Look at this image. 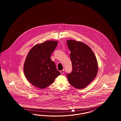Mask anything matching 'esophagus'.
I'll list each match as a JSON object with an SVG mask.
<instances>
[{
    "label": "esophagus",
    "mask_w": 121,
    "mask_h": 121,
    "mask_svg": "<svg viewBox=\"0 0 121 121\" xmlns=\"http://www.w3.org/2000/svg\"><path fill=\"white\" fill-rule=\"evenodd\" d=\"M60 73H61V74H63V73H64V70H61L60 71Z\"/></svg>",
    "instance_id": "obj_1"
}]
</instances>
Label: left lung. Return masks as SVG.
<instances>
[{
    "label": "left lung",
    "mask_w": 121,
    "mask_h": 121,
    "mask_svg": "<svg viewBox=\"0 0 121 121\" xmlns=\"http://www.w3.org/2000/svg\"><path fill=\"white\" fill-rule=\"evenodd\" d=\"M70 53L72 71L67 74L70 84L82 89L88 86L96 76L98 63L91 49L84 43L74 40L66 41Z\"/></svg>",
    "instance_id": "obj_1"
}]
</instances>
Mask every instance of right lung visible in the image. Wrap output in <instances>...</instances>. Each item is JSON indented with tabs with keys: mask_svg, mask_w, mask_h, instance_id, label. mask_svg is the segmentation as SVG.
I'll list each match as a JSON object with an SVG mask.
<instances>
[{
	"mask_svg": "<svg viewBox=\"0 0 121 121\" xmlns=\"http://www.w3.org/2000/svg\"><path fill=\"white\" fill-rule=\"evenodd\" d=\"M58 41L49 40L34 46L28 52L24 73L30 82L37 88L44 89L51 85L61 73L51 59Z\"/></svg>",
	"mask_w": 121,
	"mask_h": 121,
	"instance_id": "obj_1",
	"label": "right lung"
}]
</instances>
